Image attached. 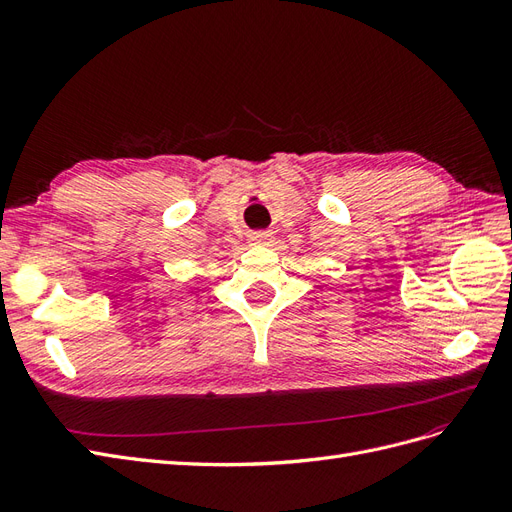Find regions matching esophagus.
<instances>
[{
    "label": "esophagus",
    "mask_w": 512,
    "mask_h": 512,
    "mask_svg": "<svg viewBox=\"0 0 512 512\" xmlns=\"http://www.w3.org/2000/svg\"><path fill=\"white\" fill-rule=\"evenodd\" d=\"M247 241H250V245H271L273 232L271 230H254V232H250Z\"/></svg>",
    "instance_id": "34e87169"
}]
</instances>
